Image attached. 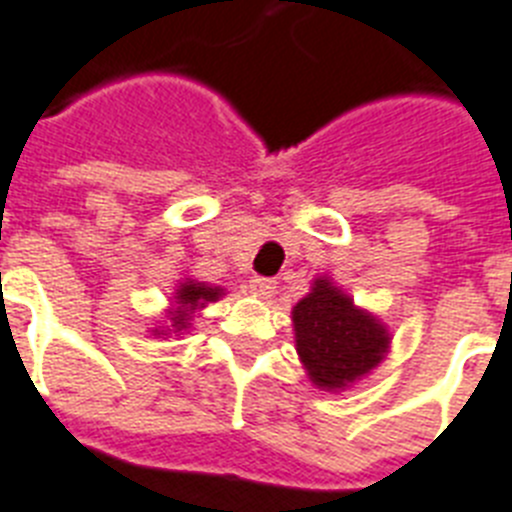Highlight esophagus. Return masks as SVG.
Wrapping results in <instances>:
<instances>
[{"label":"esophagus","instance_id":"obj_1","mask_svg":"<svg viewBox=\"0 0 512 512\" xmlns=\"http://www.w3.org/2000/svg\"><path fill=\"white\" fill-rule=\"evenodd\" d=\"M275 281L273 278H260V275H255L250 281V291L255 293V296H260V299H270L275 293Z\"/></svg>","mask_w":512,"mask_h":512}]
</instances>
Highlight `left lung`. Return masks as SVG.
Wrapping results in <instances>:
<instances>
[{
	"label": "left lung",
	"instance_id": "left-lung-1",
	"mask_svg": "<svg viewBox=\"0 0 512 512\" xmlns=\"http://www.w3.org/2000/svg\"><path fill=\"white\" fill-rule=\"evenodd\" d=\"M296 350L311 381L342 389L381 361L389 335L371 314L355 309L330 281H314L306 299L293 306Z\"/></svg>",
	"mask_w": 512,
	"mask_h": 512
}]
</instances>
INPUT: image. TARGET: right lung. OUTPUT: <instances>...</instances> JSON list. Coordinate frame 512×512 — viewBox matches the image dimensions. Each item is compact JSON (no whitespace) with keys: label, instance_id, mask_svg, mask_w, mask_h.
Returning a JSON list of instances; mask_svg holds the SVG:
<instances>
[{"label":"right lung","instance_id":"1","mask_svg":"<svg viewBox=\"0 0 512 512\" xmlns=\"http://www.w3.org/2000/svg\"><path fill=\"white\" fill-rule=\"evenodd\" d=\"M221 296V288H211L206 283L185 281L177 288V311H172V327L182 330L188 327V314L195 306H203V301H216Z\"/></svg>","mask_w":512,"mask_h":512}]
</instances>
